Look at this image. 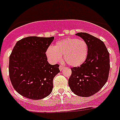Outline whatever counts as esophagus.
<instances>
[{
    "mask_svg": "<svg viewBox=\"0 0 120 120\" xmlns=\"http://www.w3.org/2000/svg\"><path fill=\"white\" fill-rule=\"evenodd\" d=\"M65 67H64V66H63V65H60V67H59V69H60V71H62V70L64 69V68H65Z\"/></svg>",
    "mask_w": 120,
    "mask_h": 120,
    "instance_id": "34e87169",
    "label": "esophagus"
}]
</instances>
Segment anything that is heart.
<instances>
[{
  "label": "heart",
  "instance_id": "b5f03b06",
  "mask_svg": "<svg viewBox=\"0 0 120 120\" xmlns=\"http://www.w3.org/2000/svg\"><path fill=\"white\" fill-rule=\"evenodd\" d=\"M88 46L85 40L67 38L56 41L53 47H49L46 55L52 62L60 61L64 55V60L71 67H79L85 62Z\"/></svg>",
  "mask_w": 120,
  "mask_h": 120
}]
</instances>
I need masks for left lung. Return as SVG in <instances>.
<instances>
[{"instance_id":"1","label":"left lung","mask_w":120,"mask_h":120,"mask_svg":"<svg viewBox=\"0 0 120 120\" xmlns=\"http://www.w3.org/2000/svg\"><path fill=\"white\" fill-rule=\"evenodd\" d=\"M76 35L87 43L88 53L83 64L71 68L68 85L75 95L88 97L100 91L108 80L110 53L100 39L86 33H78Z\"/></svg>"}]
</instances>
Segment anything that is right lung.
I'll list each match as a JSON object with an SVG mask.
<instances>
[{"instance_id":"1","label":"right lung","mask_w":120,"mask_h":120,"mask_svg":"<svg viewBox=\"0 0 120 120\" xmlns=\"http://www.w3.org/2000/svg\"><path fill=\"white\" fill-rule=\"evenodd\" d=\"M54 37H28L16 43L9 57L8 71L14 88L22 96L40 100L50 94L59 65L47 61L46 51Z\"/></svg>"}]
</instances>
